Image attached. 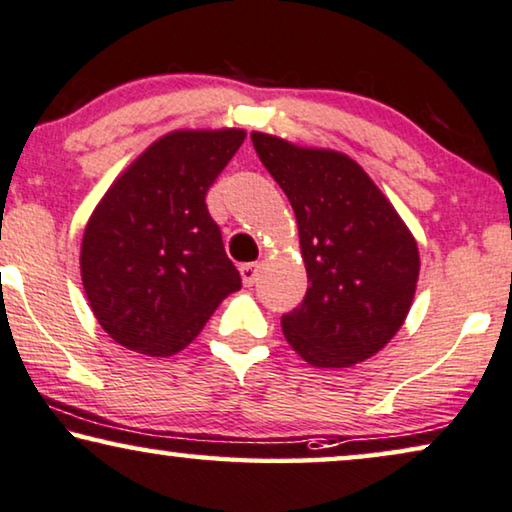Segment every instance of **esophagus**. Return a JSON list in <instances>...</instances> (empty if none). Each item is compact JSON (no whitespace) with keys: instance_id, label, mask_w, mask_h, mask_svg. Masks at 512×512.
Here are the masks:
<instances>
[{"instance_id":"1","label":"esophagus","mask_w":512,"mask_h":512,"mask_svg":"<svg viewBox=\"0 0 512 512\" xmlns=\"http://www.w3.org/2000/svg\"><path fill=\"white\" fill-rule=\"evenodd\" d=\"M257 271H259V264L250 262V264H241V278H243V285H255L257 280Z\"/></svg>"}]
</instances>
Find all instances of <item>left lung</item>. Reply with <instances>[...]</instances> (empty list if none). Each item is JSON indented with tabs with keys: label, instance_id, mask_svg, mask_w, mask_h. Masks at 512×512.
<instances>
[{
	"label": "left lung",
	"instance_id": "8db88e82",
	"mask_svg": "<svg viewBox=\"0 0 512 512\" xmlns=\"http://www.w3.org/2000/svg\"><path fill=\"white\" fill-rule=\"evenodd\" d=\"M290 199L311 285L283 315V334L318 369H345L383 350L413 304L420 253L397 208L345 153L250 134Z\"/></svg>",
	"mask_w": 512,
	"mask_h": 512
}]
</instances>
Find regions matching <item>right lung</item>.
I'll return each instance as SVG.
<instances>
[{
	"instance_id": "1",
	"label": "right lung",
	"mask_w": 512,
	"mask_h": 512,
	"mask_svg": "<svg viewBox=\"0 0 512 512\" xmlns=\"http://www.w3.org/2000/svg\"><path fill=\"white\" fill-rule=\"evenodd\" d=\"M243 129H176L143 150L92 211L81 243L88 304L115 343L148 357L187 348L241 276L206 192Z\"/></svg>"
}]
</instances>
